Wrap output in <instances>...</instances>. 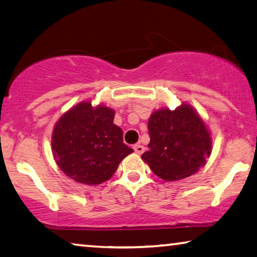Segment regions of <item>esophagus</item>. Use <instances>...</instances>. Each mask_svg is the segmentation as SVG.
Wrapping results in <instances>:
<instances>
[{"label":"esophagus","mask_w":257,"mask_h":257,"mask_svg":"<svg viewBox=\"0 0 257 257\" xmlns=\"http://www.w3.org/2000/svg\"><path fill=\"white\" fill-rule=\"evenodd\" d=\"M134 150H135V152L137 154H142L145 151V148L141 144H136V145H134Z\"/></svg>","instance_id":"esophagus-1"}]
</instances>
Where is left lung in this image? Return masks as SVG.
<instances>
[{"label":"left lung","mask_w":257,"mask_h":257,"mask_svg":"<svg viewBox=\"0 0 257 257\" xmlns=\"http://www.w3.org/2000/svg\"><path fill=\"white\" fill-rule=\"evenodd\" d=\"M149 151L142 159L166 182L192 176L211 153V135L199 113L187 103L160 108L149 119Z\"/></svg>","instance_id":"1"}]
</instances>
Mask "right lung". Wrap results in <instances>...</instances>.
<instances>
[{
    "mask_svg": "<svg viewBox=\"0 0 257 257\" xmlns=\"http://www.w3.org/2000/svg\"><path fill=\"white\" fill-rule=\"evenodd\" d=\"M115 112L84 100L56 122L51 151L60 170L77 183L98 185L113 176L134 150L123 143L122 129L113 123Z\"/></svg>",
    "mask_w": 257,
    "mask_h": 257,
    "instance_id": "right-lung-1",
    "label": "right lung"
}]
</instances>
